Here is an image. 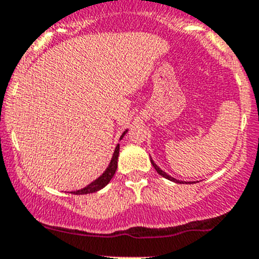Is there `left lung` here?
Here are the masks:
<instances>
[{"instance_id":"left-lung-1","label":"left lung","mask_w":259,"mask_h":259,"mask_svg":"<svg viewBox=\"0 0 259 259\" xmlns=\"http://www.w3.org/2000/svg\"><path fill=\"white\" fill-rule=\"evenodd\" d=\"M150 161H151V164H153L154 169H155V170L158 171V174H160V176H161V177H164V178H165V179H169V180H171V182H174V183H179V184H182V183H183V184H184V183H189V184H190V183H194V182H182V180H178V179L173 178V177L168 176V174H166L165 171H163V170H161V169L159 168V166L156 165L155 163H154V160H153V159H151V158H150Z\"/></svg>"}]
</instances>
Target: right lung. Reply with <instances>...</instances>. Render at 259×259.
Listing matches in <instances>:
<instances>
[{
	"label": "right lung",
	"instance_id": "add662e5",
	"mask_svg": "<svg viewBox=\"0 0 259 259\" xmlns=\"http://www.w3.org/2000/svg\"><path fill=\"white\" fill-rule=\"evenodd\" d=\"M127 133V130H125L124 133L121 134V137H120V140L122 139V137H124L125 134ZM119 144L116 145V148H115V151L113 154V158H111V161L110 164H109V166L106 168V170L104 171L103 174H101L100 177H99L98 179L94 180L93 183H90V184L88 185V187L82 188V189L80 190H76V192H70L71 194H90V193H95L98 192V190L103 189L105 185H108V183L110 182L111 178L114 177L115 171H116V168H117V158H119Z\"/></svg>",
	"mask_w": 259,
	"mask_h": 259
}]
</instances>
